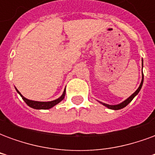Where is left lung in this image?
<instances>
[{"label": "left lung", "mask_w": 155, "mask_h": 155, "mask_svg": "<svg viewBox=\"0 0 155 155\" xmlns=\"http://www.w3.org/2000/svg\"><path fill=\"white\" fill-rule=\"evenodd\" d=\"M142 69H143V60H142ZM143 74H142V81H141V83H140L139 88L137 89L136 91H135V92H134V94H132L131 95H130V97L127 98L125 101H124L123 102H121V103H120V104H105V103H103V102H101V101H99V102H100L101 104H103V105H104L105 107H107L108 109H110V110H120V109H123V108H124L125 106H126V105H128V104H130V102L132 101V100H133L134 98L135 97L137 94H139V92L140 91L141 88H142V85H143Z\"/></svg>", "instance_id": "8db88e82"}]
</instances>
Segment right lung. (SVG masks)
Listing matches in <instances>:
<instances>
[{"label":"right lung","instance_id":"1","mask_svg":"<svg viewBox=\"0 0 155 155\" xmlns=\"http://www.w3.org/2000/svg\"><path fill=\"white\" fill-rule=\"evenodd\" d=\"M15 90L17 91V93H18L20 95H21V97L23 99V101H25L26 104L30 106V107L33 108V109H35V110H49V109H51V108L54 107V105H56L57 104H59L61 101H62L64 100V95H65V89L64 90V92H63V94H61V97H59L56 100H54V101H48V102H43V101H31V100H28V99H26L25 98L23 95H22L21 93H20V91L15 88Z\"/></svg>","mask_w":155,"mask_h":155}]
</instances>
